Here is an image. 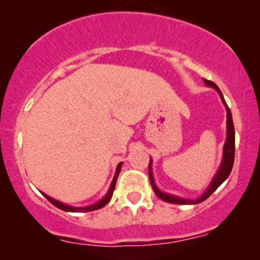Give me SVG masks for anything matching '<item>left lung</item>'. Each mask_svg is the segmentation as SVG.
I'll list each match as a JSON object with an SVG mask.
<instances>
[{"label":"left lung","instance_id":"left-lung-1","mask_svg":"<svg viewBox=\"0 0 260 260\" xmlns=\"http://www.w3.org/2000/svg\"><path fill=\"white\" fill-rule=\"evenodd\" d=\"M204 80L205 85L210 86V88H214L215 90L219 92L220 99H221L223 106H225L226 112H228V121H226V142L223 144V151H222V160L221 164H220V168L217 170V172L215 176L211 180L210 184L207 188L203 194L197 199H187V198H181V197L174 196V194H169V193L162 192L157 188L156 183L154 181V176H153V170H151V157H150V162H149V178H150V183L153 186V189L155 192V194L159 197L160 199H162L164 202L168 203H172V204H199V203L204 202L205 199H208L209 197L213 194L214 192L217 189V187L222 183L226 178L229 177L230 174H231L232 166H234V161H235V128H234V121H232V115L231 111H230L228 104H226L225 99H223L222 92L220 91L219 86H217L215 83L210 82V80L203 79Z\"/></svg>","mask_w":260,"mask_h":260}]
</instances>
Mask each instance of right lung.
<instances>
[{
  "instance_id": "obj_1",
  "label": "right lung",
  "mask_w": 260,
  "mask_h": 260,
  "mask_svg": "<svg viewBox=\"0 0 260 260\" xmlns=\"http://www.w3.org/2000/svg\"><path fill=\"white\" fill-rule=\"evenodd\" d=\"M121 168H122V162L118 164L117 168H116L115 176H113V180H112V182H111V184H110V188H109V190H107V193L105 194V197H104L103 199H100L99 202L94 203V204H91V205H88V207H82V208L72 207V205H67V204H64V203L56 201V199H53V198H51V197H49L47 194H45V193H43V194H44L45 198H46L47 201H49L50 203H52V204L55 205L56 208L61 209V210H63V211H70V213H85V211L98 210V209H101L103 207H105L107 203L110 202V199H111L113 190H115L116 181H117L118 175H120Z\"/></svg>"
}]
</instances>
